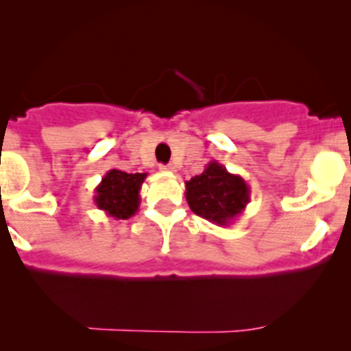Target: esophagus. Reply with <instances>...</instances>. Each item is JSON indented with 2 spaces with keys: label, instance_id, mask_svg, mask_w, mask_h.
<instances>
[{
  "label": "esophagus",
  "instance_id": "esophagus-1",
  "mask_svg": "<svg viewBox=\"0 0 351 351\" xmlns=\"http://www.w3.org/2000/svg\"><path fill=\"white\" fill-rule=\"evenodd\" d=\"M159 169H161V171H168V173H175L176 171L175 166H173V165H159Z\"/></svg>",
  "mask_w": 351,
  "mask_h": 351
}]
</instances>
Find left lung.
Instances as JSON below:
<instances>
[{
	"label": "left lung",
	"instance_id": "obj_1",
	"mask_svg": "<svg viewBox=\"0 0 351 351\" xmlns=\"http://www.w3.org/2000/svg\"><path fill=\"white\" fill-rule=\"evenodd\" d=\"M185 197L193 214L215 226H229L250 204L251 189L243 176L210 161L200 175L185 182Z\"/></svg>",
	"mask_w": 351,
	"mask_h": 351
}]
</instances>
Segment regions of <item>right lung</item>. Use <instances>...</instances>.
<instances>
[{
  "mask_svg": "<svg viewBox=\"0 0 351 351\" xmlns=\"http://www.w3.org/2000/svg\"><path fill=\"white\" fill-rule=\"evenodd\" d=\"M147 173H125L110 169L95 189V204L108 217L129 219L139 210L141 186Z\"/></svg>",
  "mask_w": 351,
  "mask_h": 351,
  "instance_id": "obj_1",
  "label": "right lung"
}]
</instances>
